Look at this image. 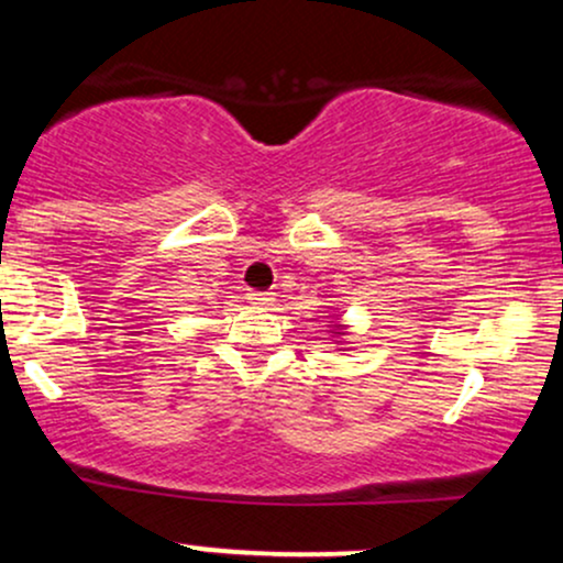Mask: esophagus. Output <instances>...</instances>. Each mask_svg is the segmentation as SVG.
<instances>
[{
  "mask_svg": "<svg viewBox=\"0 0 563 563\" xmlns=\"http://www.w3.org/2000/svg\"><path fill=\"white\" fill-rule=\"evenodd\" d=\"M249 301L260 309H269L275 303V294H269V290H251Z\"/></svg>",
  "mask_w": 563,
  "mask_h": 563,
  "instance_id": "obj_1",
  "label": "esophagus"
}]
</instances>
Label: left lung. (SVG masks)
Instances as JSON below:
<instances>
[{
  "instance_id": "8db88e82",
  "label": "left lung",
  "mask_w": 563,
  "mask_h": 563,
  "mask_svg": "<svg viewBox=\"0 0 563 563\" xmlns=\"http://www.w3.org/2000/svg\"><path fill=\"white\" fill-rule=\"evenodd\" d=\"M331 333H333L335 344H341V339H344V335H346V325H341V322H333Z\"/></svg>"
}]
</instances>
